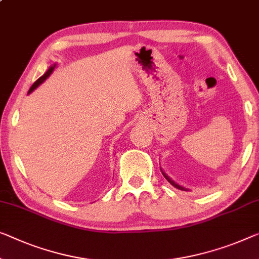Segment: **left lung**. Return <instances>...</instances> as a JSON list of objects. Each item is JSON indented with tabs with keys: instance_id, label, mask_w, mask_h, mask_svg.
Instances as JSON below:
<instances>
[{
	"instance_id": "obj_1",
	"label": "left lung",
	"mask_w": 259,
	"mask_h": 259,
	"mask_svg": "<svg viewBox=\"0 0 259 259\" xmlns=\"http://www.w3.org/2000/svg\"><path fill=\"white\" fill-rule=\"evenodd\" d=\"M160 169H161V173H163V176L165 177V178H166V180L168 181V183H169V184H171V185H172V186H175L176 188H178V190H180V191H186V192H188V191H190V190H188V188H186V187H184V186H181V185H179V184H177V183H176V181H175V180H173V179L171 178V177H168V176L166 175V172H165L163 168H161V167H160Z\"/></svg>"
}]
</instances>
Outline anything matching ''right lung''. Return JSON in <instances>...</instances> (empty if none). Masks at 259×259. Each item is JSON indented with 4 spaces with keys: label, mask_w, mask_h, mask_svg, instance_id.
<instances>
[{
    "label": "right lung",
    "mask_w": 259,
    "mask_h": 259,
    "mask_svg": "<svg viewBox=\"0 0 259 259\" xmlns=\"http://www.w3.org/2000/svg\"><path fill=\"white\" fill-rule=\"evenodd\" d=\"M57 67V64H53V65H51V66H50L49 67V69H48V71H46L45 73H44V74L43 75H41L40 76V78L39 79H38L37 81H36V82H34L33 84H32V86H31V88H30V90H29V93H28V94H30V93H32L34 90H36V88L38 87V86H39V84H41V83H43L44 82V81L46 80V79H48L49 78V76L50 75H51L52 74V72L53 71H55V68Z\"/></svg>",
    "instance_id": "1"
}]
</instances>
